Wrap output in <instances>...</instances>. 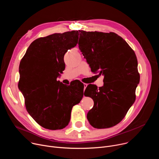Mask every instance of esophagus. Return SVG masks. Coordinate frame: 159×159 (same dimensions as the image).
<instances>
[{"label": "esophagus", "instance_id": "1", "mask_svg": "<svg viewBox=\"0 0 159 159\" xmlns=\"http://www.w3.org/2000/svg\"><path fill=\"white\" fill-rule=\"evenodd\" d=\"M84 90H85V88H86L87 86V84H84Z\"/></svg>", "mask_w": 159, "mask_h": 159}]
</instances>
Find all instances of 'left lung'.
<instances>
[{"label": "left lung", "mask_w": 159, "mask_h": 159, "mask_svg": "<svg viewBox=\"0 0 159 159\" xmlns=\"http://www.w3.org/2000/svg\"><path fill=\"white\" fill-rule=\"evenodd\" d=\"M80 31V52L91 71L104 75L102 87L89 84L85 89L84 95L94 101L87 118L95 128H111L125 118L135 101L140 82L137 58L126 41L115 33Z\"/></svg>", "instance_id": "8db88e82"}]
</instances>
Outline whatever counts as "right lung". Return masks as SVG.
I'll return each instance as SVG.
<instances>
[{"label":"right lung","mask_w":159,"mask_h":159,"mask_svg":"<svg viewBox=\"0 0 159 159\" xmlns=\"http://www.w3.org/2000/svg\"><path fill=\"white\" fill-rule=\"evenodd\" d=\"M79 31L36 39L19 65L18 87L31 116L42 127L61 129L70 120L72 109L84 96L81 82L65 85L57 79L65 70L64 55L78 43Z\"/></svg>","instance_id":"obj_1"}]
</instances>
